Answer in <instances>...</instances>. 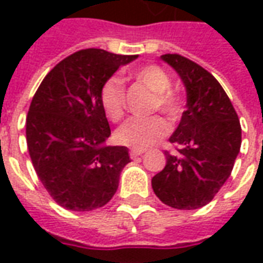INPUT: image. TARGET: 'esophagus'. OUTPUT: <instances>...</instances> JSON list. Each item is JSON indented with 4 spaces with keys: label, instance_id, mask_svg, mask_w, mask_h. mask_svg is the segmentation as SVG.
Segmentation results:
<instances>
[{
    "label": "esophagus",
    "instance_id": "1",
    "mask_svg": "<svg viewBox=\"0 0 263 263\" xmlns=\"http://www.w3.org/2000/svg\"><path fill=\"white\" fill-rule=\"evenodd\" d=\"M142 154H145V151H142V149H131V151H129V155H131L132 159H134V158H138V156H141Z\"/></svg>",
    "mask_w": 263,
    "mask_h": 263
}]
</instances>
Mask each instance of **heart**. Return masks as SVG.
Segmentation results:
<instances>
[{"mask_svg": "<svg viewBox=\"0 0 263 263\" xmlns=\"http://www.w3.org/2000/svg\"><path fill=\"white\" fill-rule=\"evenodd\" d=\"M135 80L154 92L151 111L159 109L171 122L180 117V100L172 91V80L165 70L158 66H146L135 71ZM101 105L109 120L120 121L125 111V88L118 77H111L101 88ZM167 134V125L160 117L131 118L117 129L115 139L125 146L134 149H146Z\"/></svg>", "mask_w": 263, "mask_h": 263, "instance_id": "1", "label": "heart"}]
</instances>
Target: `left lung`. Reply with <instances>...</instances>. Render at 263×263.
Segmentation results:
<instances>
[{
  "label": "left lung",
  "instance_id": "8db88e82",
  "mask_svg": "<svg viewBox=\"0 0 263 263\" xmlns=\"http://www.w3.org/2000/svg\"><path fill=\"white\" fill-rule=\"evenodd\" d=\"M160 59L180 76L187 103L169 138L179 154L165 152L166 166L152 177V189L166 205L196 210L209 204L231 175L241 149V124L211 73L180 54Z\"/></svg>",
  "mask_w": 263,
  "mask_h": 263
}]
</instances>
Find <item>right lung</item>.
Wrapping results in <instances>:
<instances>
[{"label":"right lung","mask_w":263,"mask_h":263,"mask_svg":"<svg viewBox=\"0 0 263 263\" xmlns=\"http://www.w3.org/2000/svg\"><path fill=\"white\" fill-rule=\"evenodd\" d=\"M138 54L103 49L70 54L43 79L26 117V143L39 180L56 203L91 211L108 203L128 148L107 146L109 124L101 105L104 83Z\"/></svg>","instance_id":"obj_1"}]
</instances>
